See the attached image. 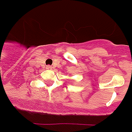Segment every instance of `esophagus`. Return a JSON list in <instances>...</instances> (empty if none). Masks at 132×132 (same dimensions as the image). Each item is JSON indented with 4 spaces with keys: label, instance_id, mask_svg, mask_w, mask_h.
<instances>
[{
    "label": "esophagus",
    "instance_id": "esophagus-1",
    "mask_svg": "<svg viewBox=\"0 0 132 132\" xmlns=\"http://www.w3.org/2000/svg\"><path fill=\"white\" fill-rule=\"evenodd\" d=\"M48 68H51V67H48Z\"/></svg>",
    "mask_w": 132,
    "mask_h": 132
}]
</instances>
